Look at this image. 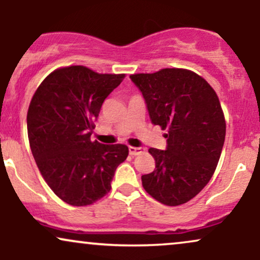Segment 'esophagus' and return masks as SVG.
Wrapping results in <instances>:
<instances>
[{
	"mask_svg": "<svg viewBox=\"0 0 260 260\" xmlns=\"http://www.w3.org/2000/svg\"><path fill=\"white\" fill-rule=\"evenodd\" d=\"M128 150H129V155H132V156H134V155L142 154L143 151H144V148H140V147H129V148H128Z\"/></svg>",
	"mask_w": 260,
	"mask_h": 260,
	"instance_id": "1",
	"label": "esophagus"
}]
</instances>
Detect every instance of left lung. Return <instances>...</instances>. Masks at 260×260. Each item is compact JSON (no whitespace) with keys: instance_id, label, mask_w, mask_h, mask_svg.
I'll list each match as a JSON object with an SVG mask.
<instances>
[{"instance_id":"8db88e82","label":"left lung","mask_w":260,"mask_h":260,"mask_svg":"<svg viewBox=\"0 0 260 260\" xmlns=\"http://www.w3.org/2000/svg\"><path fill=\"white\" fill-rule=\"evenodd\" d=\"M129 77L151 122L168 131L166 150L149 149L155 169L142 176L143 188L161 204H184L207 186L221 155L226 121L219 98L203 77L184 68Z\"/></svg>"}]
</instances>
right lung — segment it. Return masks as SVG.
Listing matches in <instances>:
<instances>
[{"label": "right lung", "instance_id": "obj_1", "mask_svg": "<svg viewBox=\"0 0 260 260\" xmlns=\"http://www.w3.org/2000/svg\"><path fill=\"white\" fill-rule=\"evenodd\" d=\"M124 77L67 66L50 73L32 95L26 115L32 156L45 182L67 204L100 201L127 159V145L90 139L103 103Z\"/></svg>", "mask_w": 260, "mask_h": 260}]
</instances>
